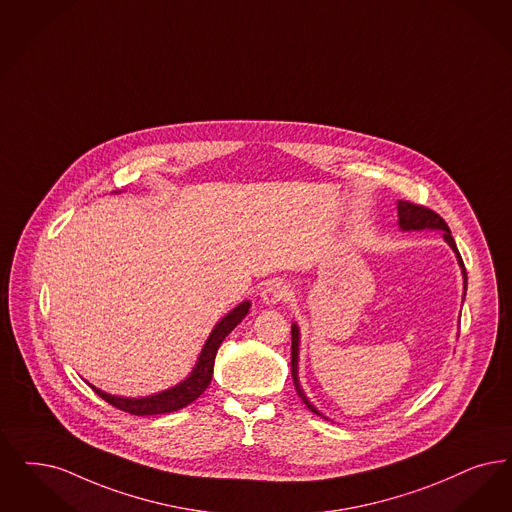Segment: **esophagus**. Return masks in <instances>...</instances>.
<instances>
[{
	"mask_svg": "<svg viewBox=\"0 0 512 512\" xmlns=\"http://www.w3.org/2000/svg\"><path fill=\"white\" fill-rule=\"evenodd\" d=\"M289 295H291V293H289L286 284L280 282V280H274V282H270V284L265 287V291H263V301H265V305H278V303L287 301Z\"/></svg>",
	"mask_w": 512,
	"mask_h": 512,
	"instance_id": "1",
	"label": "esophagus"
}]
</instances>
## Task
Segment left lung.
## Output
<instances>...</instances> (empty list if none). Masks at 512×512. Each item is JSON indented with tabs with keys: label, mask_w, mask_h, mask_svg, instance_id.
Here are the masks:
<instances>
[{
	"label": "left lung",
	"mask_w": 512,
	"mask_h": 512,
	"mask_svg": "<svg viewBox=\"0 0 512 512\" xmlns=\"http://www.w3.org/2000/svg\"><path fill=\"white\" fill-rule=\"evenodd\" d=\"M398 223H400V226H402L404 230H423V228L444 230V240H446V242L450 244L451 249L455 251L457 261H459V265L463 268L465 284H467V270H465L463 259H461V255H459V251H457V246H455V242H453L450 226L446 225V221H444L438 213H434L432 209L425 207V205H417L413 204V202L400 200V202H398ZM297 356H299V329L293 324V326H291V377H293V385H295V390H297L299 398L307 404V408L310 409V411H314V413H318V415H322L318 409L314 408V406L308 402L305 392H303L301 385H299V377H297Z\"/></svg>",
	"instance_id": "obj_1"
}]
</instances>
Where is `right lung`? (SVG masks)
I'll use <instances>...</instances> for the list:
<instances>
[{
	"label": "right lung",
	"mask_w": 512,
	"mask_h": 512,
	"mask_svg": "<svg viewBox=\"0 0 512 512\" xmlns=\"http://www.w3.org/2000/svg\"><path fill=\"white\" fill-rule=\"evenodd\" d=\"M247 310H249V301H244L242 305H238L226 314L225 318L211 331L209 339L205 341L196 368L192 369L188 379H184L183 383H179L173 389L164 390L160 394L146 396V398H118V396L106 394L93 385H89V387L95 390L104 402H108L114 408L127 411L131 415H160V413H171V411L184 408V406L192 404L196 398H200V394L209 387L217 350L225 341L226 335L244 320Z\"/></svg>",
	"instance_id": "obj_1"
}]
</instances>
